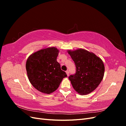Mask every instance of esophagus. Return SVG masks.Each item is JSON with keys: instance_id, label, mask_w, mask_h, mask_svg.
I'll use <instances>...</instances> for the list:
<instances>
[{"instance_id": "1", "label": "esophagus", "mask_w": 126, "mask_h": 126, "mask_svg": "<svg viewBox=\"0 0 126 126\" xmlns=\"http://www.w3.org/2000/svg\"><path fill=\"white\" fill-rule=\"evenodd\" d=\"M66 74H67V76H69V71H68V70H67V71H66Z\"/></svg>"}]
</instances>
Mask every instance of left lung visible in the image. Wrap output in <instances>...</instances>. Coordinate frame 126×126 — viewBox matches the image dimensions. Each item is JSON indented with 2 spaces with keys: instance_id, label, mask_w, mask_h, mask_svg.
Wrapping results in <instances>:
<instances>
[{
  "instance_id": "8db88e82",
  "label": "left lung",
  "mask_w": 126,
  "mask_h": 126,
  "mask_svg": "<svg viewBox=\"0 0 126 126\" xmlns=\"http://www.w3.org/2000/svg\"><path fill=\"white\" fill-rule=\"evenodd\" d=\"M76 66L75 74L69 79L74 89L81 95L93 91L104 77L105 67L102 60L84 49L68 51Z\"/></svg>"
}]
</instances>
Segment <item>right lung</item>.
I'll list each match as a JSON object with an SVG mask.
<instances>
[{
	"instance_id": "right-lung-1",
	"label": "right lung",
	"mask_w": 126,
	"mask_h": 126,
	"mask_svg": "<svg viewBox=\"0 0 126 126\" xmlns=\"http://www.w3.org/2000/svg\"><path fill=\"white\" fill-rule=\"evenodd\" d=\"M59 50L50 47L38 51L27 60L26 68L32 85L40 92L49 94L59 86L67 75L57 62Z\"/></svg>"
}]
</instances>
